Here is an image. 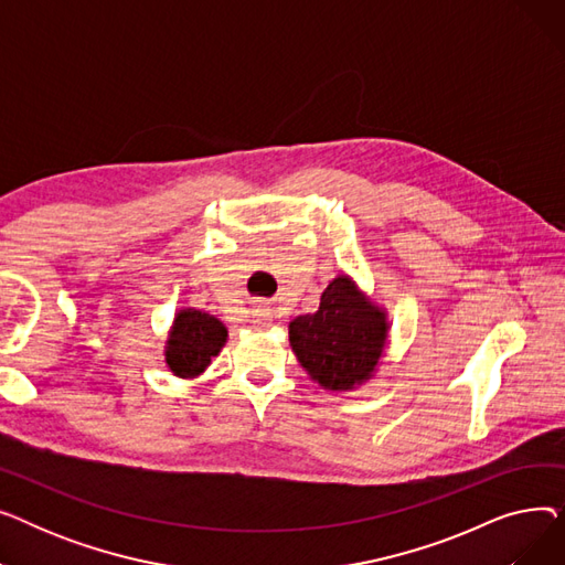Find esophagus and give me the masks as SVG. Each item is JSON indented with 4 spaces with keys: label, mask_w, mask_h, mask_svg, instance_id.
Wrapping results in <instances>:
<instances>
[{
    "label": "esophagus",
    "mask_w": 565,
    "mask_h": 565,
    "mask_svg": "<svg viewBox=\"0 0 565 565\" xmlns=\"http://www.w3.org/2000/svg\"><path fill=\"white\" fill-rule=\"evenodd\" d=\"M254 316H256V320H254V322L258 324V328H265V324L270 322V313H267L265 309H258V313H254Z\"/></svg>",
    "instance_id": "1"
}]
</instances>
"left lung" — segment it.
Segmentation results:
<instances>
[{
    "label": "left lung",
    "instance_id": "8db88e82",
    "mask_svg": "<svg viewBox=\"0 0 565 565\" xmlns=\"http://www.w3.org/2000/svg\"><path fill=\"white\" fill-rule=\"evenodd\" d=\"M288 334L300 364L324 390H352L373 373L387 320L348 277H339L320 295L318 311L295 318Z\"/></svg>",
    "mask_w": 565,
    "mask_h": 565
}]
</instances>
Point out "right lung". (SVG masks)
I'll use <instances>...</instances> for the list:
<instances>
[{"instance_id": "obj_1", "label": "right lung", "mask_w": 565, "mask_h": 565, "mask_svg": "<svg viewBox=\"0 0 565 565\" xmlns=\"http://www.w3.org/2000/svg\"><path fill=\"white\" fill-rule=\"evenodd\" d=\"M226 341V328L196 309H185L175 316L171 337L167 341V364L178 377L199 375Z\"/></svg>"}]
</instances>
